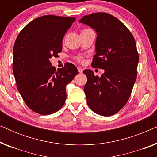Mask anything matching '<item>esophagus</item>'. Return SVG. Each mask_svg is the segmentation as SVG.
<instances>
[{"label":"esophagus","mask_w":157,"mask_h":157,"mask_svg":"<svg viewBox=\"0 0 157 157\" xmlns=\"http://www.w3.org/2000/svg\"><path fill=\"white\" fill-rule=\"evenodd\" d=\"M78 71L79 73H82L83 69L82 68H81V67H78Z\"/></svg>","instance_id":"obj_1"}]
</instances>
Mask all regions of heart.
<instances>
[{"mask_svg": "<svg viewBox=\"0 0 157 157\" xmlns=\"http://www.w3.org/2000/svg\"><path fill=\"white\" fill-rule=\"evenodd\" d=\"M89 30H91V29H84V30H83V31H89ZM76 59L77 60V61H83V57H81V56H78V57H76Z\"/></svg>", "mask_w": 157, "mask_h": 157, "instance_id": "obj_1", "label": "heart"}]
</instances>
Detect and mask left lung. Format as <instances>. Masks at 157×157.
I'll return each instance as SVG.
<instances>
[{"instance_id": "1", "label": "left lung", "mask_w": 157, "mask_h": 157, "mask_svg": "<svg viewBox=\"0 0 157 157\" xmlns=\"http://www.w3.org/2000/svg\"><path fill=\"white\" fill-rule=\"evenodd\" d=\"M97 33L96 54L91 66L104 69L101 76L86 69L84 92L94 112L104 117L117 113L127 103L137 76L139 54L134 38L125 25L112 15L96 13L79 21Z\"/></svg>"}]
</instances>
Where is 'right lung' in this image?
Returning a JSON list of instances; mask_svg holds the SVG:
<instances>
[{
	"label": "right lung",
	"instance_id": "obj_1",
	"mask_svg": "<svg viewBox=\"0 0 157 157\" xmlns=\"http://www.w3.org/2000/svg\"><path fill=\"white\" fill-rule=\"evenodd\" d=\"M76 18L46 15L34 19L19 33L13 47V71L17 89L34 112L51 114L63 106L66 86L78 74L66 63L56 71L50 59L62 50L63 36Z\"/></svg>",
	"mask_w": 157,
	"mask_h": 157
}]
</instances>
